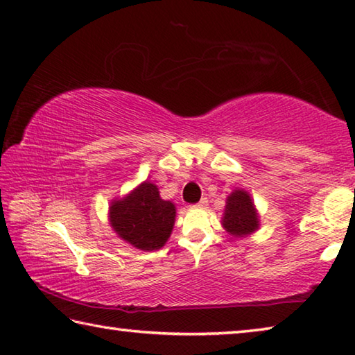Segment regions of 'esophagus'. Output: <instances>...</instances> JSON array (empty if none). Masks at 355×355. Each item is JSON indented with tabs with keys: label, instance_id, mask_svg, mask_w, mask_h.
Wrapping results in <instances>:
<instances>
[{
	"label": "esophagus",
	"instance_id": "1",
	"mask_svg": "<svg viewBox=\"0 0 355 355\" xmlns=\"http://www.w3.org/2000/svg\"><path fill=\"white\" fill-rule=\"evenodd\" d=\"M205 206H208V200H206V198H202L197 205H194V208H205Z\"/></svg>",
	"mask_w": 355,
	"mask_h": 355
}]
</instances>
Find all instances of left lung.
<instances>
[{
	"mask_svg": "<svg viewBox=\"0 0 355 355\" xmlns=\"http://www.w3.org/2000/svg\"><path fill=\"white\" fill-rule=\"evenodd\" d=\"M222 227L236 239L247 237L259 230V212L248 191L234 189L227 197Z\"/></svg>",
	"mask_w": 355,
	"mask_h": 355,
	"instance_id": "left-lung-1",
	"label": "left lung"
}]
</instances>
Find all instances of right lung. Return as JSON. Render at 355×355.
I'll return each instance as SVG.
<instances>
[{"label": "right lung", "mask_w": 355, "mask_h": 355, "mask_svg": "<svg viewBox=\"0 0 355 355\" xmlns=\"http://www.w3.org/2000/svg\"><path fill=\"white\" fill-rule=\"evenodd\" d=\"M177 208L159 197L158 186L143 182L124 197L113 198L108 222L118 237L141 251L163 248L175 223Z\"/></svg>", "instance_id": "obj_1"}]
</instances>
